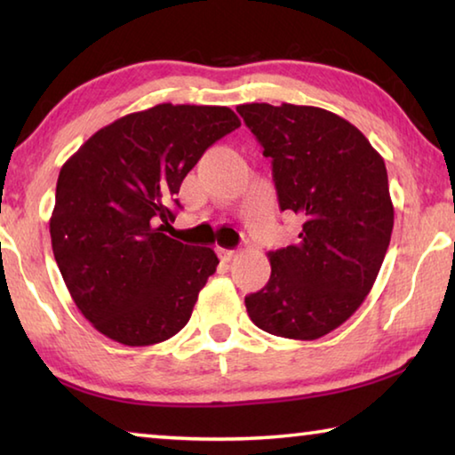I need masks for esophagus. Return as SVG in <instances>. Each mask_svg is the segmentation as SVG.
Wrapping results in <instances>:
<instances>
[{
	"label": "esophagus",
	"mask_w": 455,
	"mask_h": 455,
	"mask_svg": "<svg viewBox=\"0 0 455 455\" xmlns=\"http://www.w3.org/2000/svg\"><path fill=\"white\" fill-rule=\"evenodd\" d=\"M219 255L225 259V260H230V259H235V255H236V251H228V249H219Z\"/></svg>",
	"instance_id": "34e87169"
}]
</instances>
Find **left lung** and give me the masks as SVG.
<instances>
[{
	"mask_svg": "<svg viewBox=\"0 0 455 455\" xmlns=\"http://www.w3.org/2000/svg\"><path fill=\"white\" fill-rule=\"evenodd\" d=\"M273 160L281 211L303 220L295 244L268 251L271 279L244 297L267 333L313 341L343 325L371 291L394 230L387 171L361 130L315 106L241 104Z\"/></svg>",
	"mask_w": 455,
	"mask_h": 455,
	"instance_id": "8db88e82",
	"label": "left lung"
}]
</instances>
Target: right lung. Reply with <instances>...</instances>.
<instances>
[{
	"mask_svg": "<svg viewBox=\"0 0 455 455\" xmlns=\"http://www.w3.org/2000/svg\"><path fill=\"white\" fill-rule=\"evenodd\" d=\"M238 126L227 106L158 104L100 128L61 166L52 251L76 307L108 339L146 347L188 323L219 257L159 222L174 220L204 150Z\"/></svg>",
	"mask_w": 455,
	"mask_h": 455,
	"instance_id": "obj_1",
	"label": "right lung"
}]
</instances>
